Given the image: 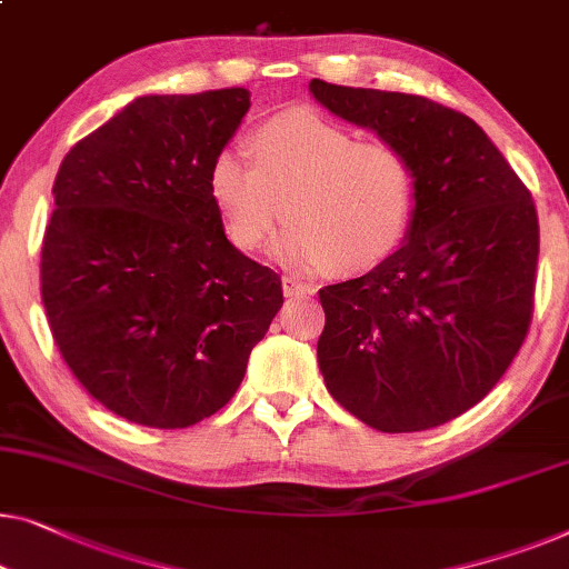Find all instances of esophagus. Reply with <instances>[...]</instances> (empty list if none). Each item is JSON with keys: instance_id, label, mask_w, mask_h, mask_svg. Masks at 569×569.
Segmentation results:
<instances>
[{"instance_id": "34e87169", "label": "esophagus", "mask_w": 569, "mask_h": 569, "mask_svg": "<svg viewBox=\"0 0 569 569\" xmlns=\"http://www.w3.org/2000/svg\"><path fill=\"white\" fill-rule=\"evenodd\" d=\"M282 290L287 298H308V295L316 292V287H310L308 282H300V279H295V277H284Z\"/></svg>"}]
</instances>
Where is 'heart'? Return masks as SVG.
I'll return each instance as SVG.
<instances>
[{
  "label": "heart",
  "mask_w": 569,
  "mask_h": 569,
  "mask_svg": "<svg viewBox=\"0 0 569 569\" xmlns=\"http://www.w3.org/2000/svg\"><path fill=\"white\" fill-rule=\"evenodd\" d=\"M253 161L223 148L208 169V197L228 241L257 251L279 212V259L300 269L361 274L398 251L416 204V177L400 148L310 110L269 118L251 133ZM283 208H278V202Z\"/></svg>",
  "instance_id": "1"
}]
</instances>
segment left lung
Instances as JSON below:
<instances>
[{"mask_svg": "<svg viewBox=\"0 0 569 569\" xmlns=\"http://www.w3.org/2000/svg\"><path fill=\"white\" fill-rule=\"evenodd\" d=\"M310 94L400 148L416 177L400 249L318 292L320 375L333 400L377 431L447 423L496 387L529 331L539 259L529 189L462 112L320 79Z\"/></svg>", "mask_w": 569, "mask_h": 569, "instance_id": "8db88e82", "label": "left lung"}]
</instances>
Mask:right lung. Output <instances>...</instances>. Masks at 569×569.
Segmentation results:
<instances>
[{
  "label": "right lung",
  "mask_w": 569,
  "mask_h": 569,
  "mask_svg": "<svg viewBox=\"0 0 569 569\" xmlns=\"http://www.w3.org/2000/svg\"><path fill=\"white\" fill-rule=\"evenodd\" d=\"M251 94H146L63 156L40 251L61 357L107 410L151 428L218 413L282 308L277 271L226 238L210 161Z\"/></svg>",
  "instance_id": "obj_1"
}]
</instances>
